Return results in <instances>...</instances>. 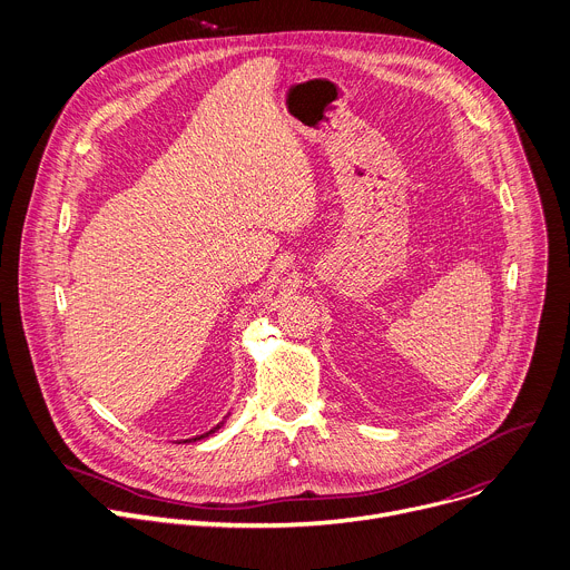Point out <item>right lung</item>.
<instances>
[{
  "label": "right lung",
  "mask_w": 570,
  "mask_h": 570,
  "mask_svg": "<svg viewBox=\"0 0 570 570\" xmlns=\"http://www.w3.org/2000/svg\"><path fill=\"white\" fill-rule=\"evenodd\" d=\"M229 415H232V413H229ZM229 415H226V417H229ZM226 417H224V420H222L219 424H215V426H213L210 431H206V433H202V435H195V438H188V440H184V442H190V440H202V438H208L210 433H215V431H217V429H219V426H222V424L226 422Z\"/></svg>",
  "instance_id": "add662e5"
}]
</instances>
